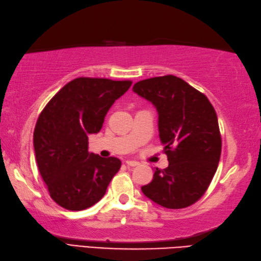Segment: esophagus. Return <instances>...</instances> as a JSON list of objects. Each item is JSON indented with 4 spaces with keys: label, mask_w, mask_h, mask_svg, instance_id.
<instances>
[{
    "label": "esophagus",
    "mask_w": 261,
    "mask_h": 261,
    "mask_svg": "<svg viewBox=\"0 0 261 261\" xmlns=\"http://www.w3.org/2000/svg\"><path fill=\"white\" fill-rule=\"evenodd\" d=\"M125 163H126L127 166H132V167L140 165V163H138V162H136V161H130V160H127V161L125 162Z\"/></svg>",
    "instance_id": "1"
}]
</instances>
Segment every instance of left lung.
Masks as SVG:
<instances>
[{"mask_svg":"<svg viewBox=\"0 0 261 261\" xmlns=\"http://www.w3.org/2000/svg\"><path fill=\"white\" fill-rule=\"evenodd\" d=\"M133 91L152 102L169 166L154 170L142 192L167 209L195 203L216 174L221 155L218 117L209 99L183 79L172 76L138 82Z\"/></svg>","mask_w":261,"mask_h":261,"instance_id":"obj_1","label":"left lung"}]
</instances>
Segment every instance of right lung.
Wrapping results in <instances>:
<instances>
[{
	"mask_svg": "<svg viewBox=\"0 0 261 261\" xmlns=\"http://www.w3.org/2000/svg\"><path fill=\"white\" fill-rule=\"evenodd\" d=\"M132 82L77 78L40 114L33 133L36 160L50 196L67 210L97 203L120 169L117 158L88 152V136L101 129L105 116Z\"/></svg>",
	"mask_w": 261,
	"mask_h": 261,
	"instance_id": "right-lung-1",
	"label": "right lung"
}]
</instances>
